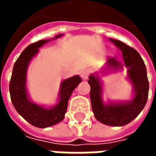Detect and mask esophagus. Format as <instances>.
Wrapping results in <instances>:
<instances>
[{
  "instance_id": "34e87169",
  "label": "esophagus",
  "mask_w": 156,
  "mask_h": 156,
  "mask_svg": "<svg viewBox=\"0 0 156 156\" xmlns=\"http://www.w3.org/2000/svg\"><path fill=\"white\" fill-rule=\"evenodd\" d=\"M88 74H89V72L88 70H83L81 72V77L83 80H87L88 79Z\"/></svg>"
}]
</instances>
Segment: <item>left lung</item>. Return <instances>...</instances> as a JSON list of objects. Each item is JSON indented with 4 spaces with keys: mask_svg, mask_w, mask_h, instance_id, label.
I'll return each instance as SVG.
<instances>
[{
    "mask_svg": "<svg viewBox=\"0 0 156 156\" xmlns=\"http://www.w3.org/2000/svg\"><path fill=\"white\" fill-rule=\"evenodd\" d=\"M109 40L122 51L124 62L121 63L115 58H109L106 64L108 68L113 69L122 68L123 64L127 67L128 78L134 88V98L122 104L105 105L101 98L102 87L99 78L92 74L88 81L90 85L92 109L95 118L103 124L110 126H123L130 123L144 108L148 99L149 81L145 65L139 52L119 40Z\"/></svg>",
    "mask_w": 156,
    "mask_h": 156,
    "instance_id": "left-lung-1",
    "label": "left lung"
}]
</instances>
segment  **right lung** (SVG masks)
<instances>
[{
    "label": "right lung",
    "mask_w": 156,
    "mask_h": 156,
    "mask_svg": "<svg viewBox=\"0 0 156 156\" xmlns=\"http://www.w3.org/2000/svg\"><path fill=\"white\" fill-rule=\"evenodd\" d=\"M62 36L59 34L53 39ZM48 41L49 40H40L25 48L14 64L9 86L11 99L16 110L27 122L38 128L50 127L64 119L68 99L74 88L82 81L79 76H73L62 81L59 94V102L53 108H46L29 100L26 88L27 66L29 62L37 53L38 48Z\"/></svg>",
    "instance_id": "add662e5"
}]
</instances>
